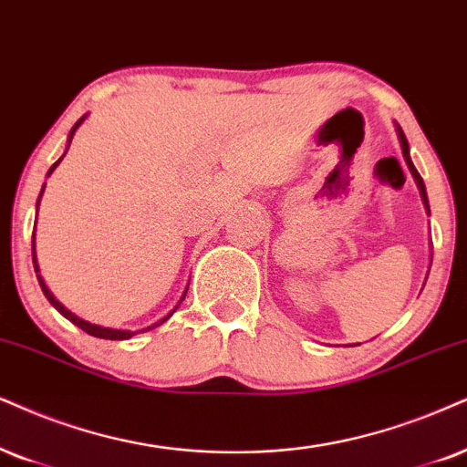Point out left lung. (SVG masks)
<instances>
[{
	"label": "left lung",
	"mask_w": 467,
	"mask_h": 467,
	"mask_svg": "<svg viewBox=\"0 0 467 467\" xmlns=\"http://www.w3.org/2000/svg\"><path fill=\"white\" fill-rule=\"evenodd\" d=\"M397 133H399V140H400V149H403L405 163H407V168H410L411 176H414V181H416L418 190H420V196H422L424 209H427V213H429V198H427V190H424V181H422V176L418 174V170L414 168V163H411V157H410V144H407V140H405V133H403V129H400L399 125H397Z\"/></svg>",
	"instance_id": "8db88e82"
}]
</instances>
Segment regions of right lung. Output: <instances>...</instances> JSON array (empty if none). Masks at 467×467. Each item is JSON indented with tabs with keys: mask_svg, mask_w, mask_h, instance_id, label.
I'll return each instance as SVG.
<instances>
[{
	"mask_svg": "<svg viewBox=\"0 0 467 467\" xmlns=\"http://www.w3.org/2000/svg\"><path fill=\"white\" fill-rule=\"evenodd\" d=\"M84 118H86V116H81V118H79V120H77V122H75V127H73V129H70V133H68V144H67V150H68V146H70V140H73V135H75V131H77V129H79V125H81V122H84ZM64 155H67V152H64ZM64 155H62L60 159H57V161H56V163H53V165H51V168H49V172H47V176H49V174L53 172V170H56V168H57V163H60V161H62V159H64ZM43 192H45V185H43V190H40V196H38V202H36V213H38V204H40V198H43ZM34 239H36V234H34V233H32V258H34V269H36V275H38V285H40V288H43L45 297H47V299H49V304H51V306H53V308H56L57 312H60V315H62V317H67L70 323H75V326H77V327H81V329H84V332H86V334H90V336H94V338H105V340H127V338H131V336H135V334H140V332H149V329H152V327H159V326H161V323H163V321H168V318L174 315V312H176V308H179V306H181V302H182V299H185V295H187V291H185V293H182L181 302L174 306V310H170V312H168V315H165V317L161 318V321L152 323V326H149V327H141V329H135V332H131V329H111V327H101V326H94V323H88V321H84V318H79V317H77V315H73V312H70V310H67V308H64V306H62L60 302H57V299H56V297H53V293L49 291V286H47V285H45L43 275H40V267H38V261H36V244H34Z\"/></svg>",
	"mask_w": 467,
	"mask_h": 467,
	"instance_id": "obj_1",
	"label": "right lung"
}]
</instances>
